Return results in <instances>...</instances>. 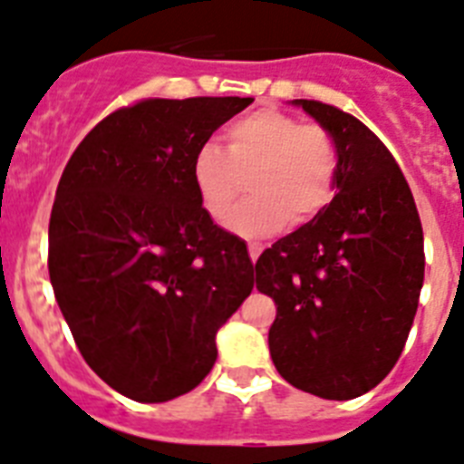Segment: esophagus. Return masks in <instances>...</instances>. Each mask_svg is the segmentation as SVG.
I'll return each instance as SVG.
<instances>
[{
	"mask_svg": "<svg viewBox=\"0 0 464 464\" xmlns=\"http://www.w3.org/2000/svg\"><path fill=\"white\" fill-rule=\"evenodd\" d=\"M262 250H264V245H262V243H250V245H247V252H250V259H252V262H256V259H259V255H262Z\"/></svg>",
	"mask_w": 464,
	"mask_h": 464,
	"instance_id": "obj_1",
	"label": "esophagus"
}]
</instances>
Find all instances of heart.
<instances>
[{"instance_id":"1","label":"heart","mask_w":464,"mask_h":464,"mask_svg":"<svg viewBox=\"0 0 464 464\" xmlns=\"http://www.w3.org/2000/svg\"><path fill=\"white\" fill-rule=\"evenodd\" d=\"M247 174L252 198L226 221L233 233L264 238L287 221L309 224L334 196L337 143L321 124H302L290 112L259 108L226 127L224 150L202 143L190 167L200 205L219 221L238 200Z\"/></svg>"}]
</instances>
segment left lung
<instances>
[{"label": "left lung", "instance_id": "obj_1", "mask_svg": "<svg viewBox=\"0 0 464 464\" xmlns=\"http://www.w3.org/2000/svg\"><path fill=\"white\" fill-rule=\"evenodd\" d=\"M333 134L334 198L255 264L256 290L274 297L268 349L292 387L349 401L399 361L424 280L420 214L396 160L349 112L295 99Z\"/></svg>", "mask_w": 464, "mask_h": 464}]
</instances>
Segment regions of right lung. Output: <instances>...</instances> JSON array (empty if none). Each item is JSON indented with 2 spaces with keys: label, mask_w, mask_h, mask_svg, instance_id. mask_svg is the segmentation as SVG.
I'll return each mask as SVG.
<instances>
[{
  "label": "right lung",
  "mask_w": 464,
  "mask_h": 464,
  "mask_svg": "<svg viewBox=\"0 0 464 464\" xmlns=\"http://www.w3.org/2000/svg\"><path fill=\"white\" fill-rule=\"evenodd\" d=\"M255 99H146L101 120L58 181L49 278L84 361L141 403L177 399L217 361V330L255 287L247 245L214 224L193 155Z\"/></svg>",
  "instance_id": "1"
}]
</instances>
